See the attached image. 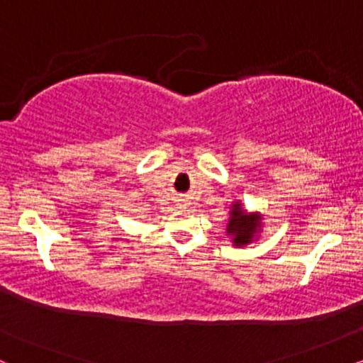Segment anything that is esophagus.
I'll return each instance as SVG.
<instances>
[{
    "instance_id": "1",
    "label": "esophagus",
    "mask_w": 363,
    "mask_h": 363,
    "mask_svg": "<svg viewBox=\"0 0 363 363\" xmlns=\"http://www.w3.org/2000/svg\"><path fill=\"white\" fill-rule=\"evenodd\" d=\"M177 206H179V208H186V206H187V203L184 201V198L177 199Z\"/></svg>"
}]
</instances>
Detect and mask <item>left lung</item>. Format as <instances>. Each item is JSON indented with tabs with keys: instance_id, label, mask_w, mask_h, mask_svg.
<instances>
[{
	"instance_id": "left-lung-1",
	"label": "left lung",
	"mask_w": 363,
	"mask_h": 363,
	"mask_svg": "<svg viewBox=\"0 0 363 363\" xmlns=\"http://www.w3.org/2000/svg\"><path fill=\"white\" fill-rule=\"evenodd\" d=\"M262 228H264V215L261 211L247 210L240 199L232 201L227 228H225V234L230 239L232 245L245 247L256 242L262 234Z\"/></svg>"
}]
</instances>
